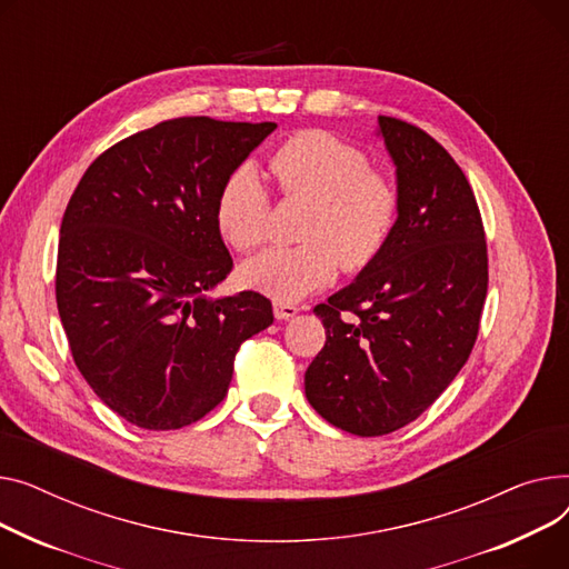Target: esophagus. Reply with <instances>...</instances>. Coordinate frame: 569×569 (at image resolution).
Returning a JSON list of instances; mask_svg holds the SVG:
<instances>
[{"instance_id":"1","label":"esophagus","mask_w":569,"mask_h":569,"mask_svg":"<svg viewBox=\"0 0 569 569\" xmlns=\"http://www.w3.org/2000/svg\"><path fill=\"white\" fill-rule=\"evenodd\" d=\"M296 312H298V308L291 306V303H280V300H276V303H273L276 319H291Z\"/></svg>"}]
</instances>
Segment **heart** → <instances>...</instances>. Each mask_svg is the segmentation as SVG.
I'll list each match as a JSON object with an SVG mask.
<instances>
[{
  "label": "heart",
  "instance_id": "obj_1",
  "mask_svg": "<svg viewBox=\"0 0 569 569\" xmlns=\"http://www.w3.org/2000/svg\"><path fill=\"white\" fill-rule=\"evenodd\" d=\"M269 172L287 199H306L298 227L303 243L269 248L243 263L250 289L280 303L306 298L336 280L340 266L360 273L383 254L402 216L397 181L370 158L323 130H303L269 156ZM216 227L241 252L259 248L271 227V197L252 164L224 177L216 194Z\"/></svg>",
  "mask_w": 569,
  "mask_h": 569
}]
</instances>
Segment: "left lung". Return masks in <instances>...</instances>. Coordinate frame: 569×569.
Listing matches in <instances>:
<instances>
[{
  "mask_svg": "<svg viewBox=\"0 0 569 569\" xmlns=\"http://www.w3.org/2000/svg\"><path fill=\"white\" fill-rule=\"evenodd\" d=\"M402 216L383 254L315 308L326 345L306 372L312 409L356 437L413 422L459 375L480 330L487 241L476 194L425 130L379 117Z\"/></svg>",
  "mask_w": 569,
  "mask_h": 569,
  "instance_id": "obj_1",
  "label": "left lung"
}]
</instances>
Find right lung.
Masks as SVG:
<instances>
[{
  "mask_svg": "<svg viewBox=\"0 0 569 569\" xmlns=\"http://www.w3.org/2000/svg\"><path fill=\"white\" fill-rule=\"evenodd\" d=\"M273 121L179 117L100 153L59 229L57 308L80 375L142 429L216 409L239 347L273 323L257 291L207 298L231 271L216 227L224 177Z\"/></svg>",
  "mask_w": 569,
  "mask_h": 569,
  "instance_id": "obj_1",
  "label": "right lung"
}]
</instances>
